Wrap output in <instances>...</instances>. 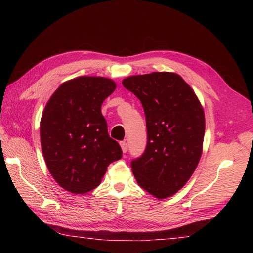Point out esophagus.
<instances>
[{"label":"esophagus","instance_id":"esophagus-1","mask_svg":"<svg viewBox=\"0 0 253 253\" xmlns=\"http://www.w3.org/2000/svg\"><path fill=\"white\" fill-rule=\"evenodd\" d=\"M120 144H121V147H122V151L124 153H126L128 151V144H127V142L126 141H121Z\"/></svg>","mask_w":253,"mask_h":253}]
</instances>
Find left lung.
I'll return each instance as SVG.
<instances>
[{
  "label": "left lung",
  "instance_id": "obj_1",
  "mask_svg": "<svg viewBox=\"0 0 253 253\" xmlns=\"http://www.w3.org/2000/svg\"><path fill=\"white\" fill-rule=\"evenodd\" d=\"M123 85L140 100L148 141L131 161L138 185L159 199L185 186L201 158L204 112L197 95L179 75L155 72L130 76Z\"/></svg>",
  "mask_w": 253,
  "mask_h": 253
}]
</instances>
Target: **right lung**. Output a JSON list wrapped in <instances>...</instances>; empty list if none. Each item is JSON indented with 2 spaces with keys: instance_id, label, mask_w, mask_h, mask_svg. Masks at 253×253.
<instances>
[{
  "instance_id": "1",
  "label": "right lung",
  "mask_w": 253,
  "mask_h": 253,
  "mask_svg": "<svg viewBox=\"0 0 253 253\" xmlns=\"http://www.w3.org/2000/svg\"><path fill=\"white\" fill-rule=\"evenodd\" d=\"M115 88L111 79L78 77L61 84L45 105L40 123L42 153L53 178L69 192L94 189L107 166L122 158L101 113Z\"/></svg>"
}]
</instances>
